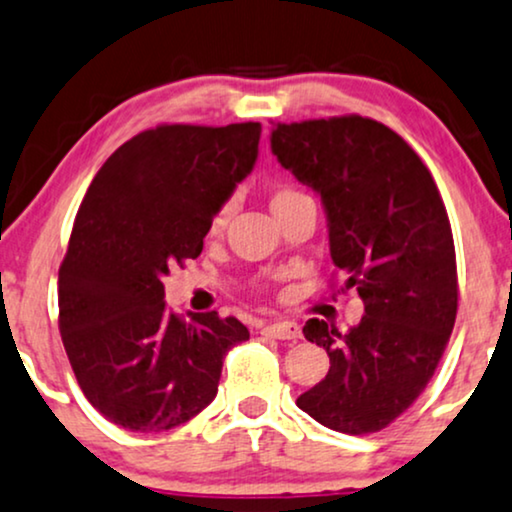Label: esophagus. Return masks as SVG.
Here are the masks:
<instances>
[{"mask_svg": "<svg viewBox=\"0 0 512 512\" xmlns=\"http://www.w3.org/2000/svg\"><path fill=\"white\" fill-rule=\"evenodd\" d=\"M263 334L273 339H301V325L294 320H277L263 327Z\"/></svg>", "mask_w": 512, "mask_h": 512, "instance_id": "obj_1", "label": "esophagus"}]
</instances>
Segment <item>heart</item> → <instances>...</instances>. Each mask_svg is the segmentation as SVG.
Masks as SVG:
<instances>
[{
    "label": "heart",
    "mask_w": 512,
    "mask_h": 512,
    "mask_svg": "<svg viewBox=\"0 0 512 512\" xmlns=\"http://www.w3.org/2000/svg\"><path fill=\"white\" fill-rule=\"evenodd\" d=\"M294 189H280V192H275L273 194V201H270V204H277V201H282V199H289V197H294ZM225 213L227 211H220L218 216H216V220H213V227H220L223 225V220H225Z\"/></svg>",
    "instance_id": "b5f03b06"
}]
</instances>
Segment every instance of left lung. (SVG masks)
Segmentation results:
<instances>
[{
	"instance_id": "1",
	"label": "left lung",
	"mask_w": 512,
	"mask_h": 512,
	"mask_svg": "<svg viewBox=\"0 0 512 512\" xmlns=\"http://www.w3.org/2000/svg\"><path fill=\"white\" fill-rule=\"evenodd\" d=\"M270 149L323 201L332 263L365 304L344 334L308 320L306 339L327 351L330 370L296 406L334 432H377L422 394L456 323L444 201L420 156L370 118L277 123Z\"/></svg>"
}]
</instances>
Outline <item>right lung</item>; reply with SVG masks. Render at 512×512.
I'll list each match as a JSON object with an SVG mask.
<instances>
[{"label": "right lung", "mask_w": 512, "mask_h": 512, "mask_svg": "<svg viewBox=\"0 0 512 512\" xmlns=\"http://www.w3.org/2000/svg\"><path fill=\"white\" fill-rule=\"evenodd\" d=\"M261 123L159 125L94 175L59 270V327L82 394L130 432L185 425L216 399L237 318L166 308L163 277L197 258L254 170Z\"/></svg>", "instance_id": "add662e5"}]
</instances>
